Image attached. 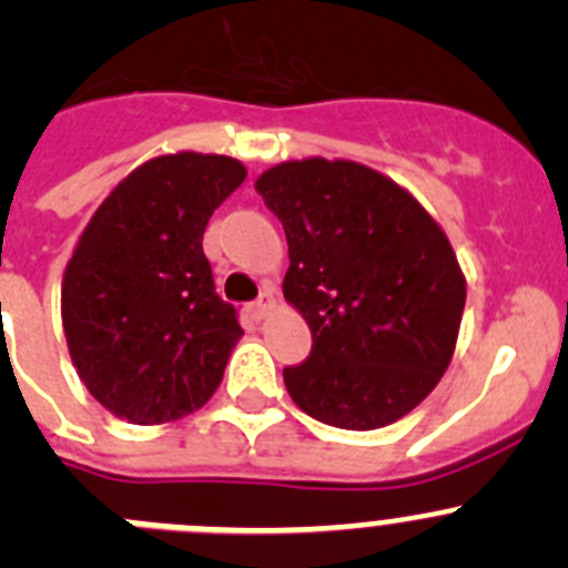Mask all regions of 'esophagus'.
Returning <instances> with one entry per match:
<instances>
[{
  "mask_svg": "<svg viewBox=\"0 0 568 568\" xmlns=\"http://www.w3.org/2000/svg\"><path fill=\"white\" fill-rule=\"evenodd\" d=\"M274 308H277V302H274V296L272 294H263L257 302H252V305H248V314H252L254 322H260V320H266V316L272 314Z\"/></svg>",
  "mask_w": 568,
  "mask_h": 568,
  "instance_id": "34e87169",
  "label": "esophagus"
}]
</instances>
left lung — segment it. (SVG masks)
<instances>
[{
  "label": "left lung",
  "instance_id": "obj_1",
  "mask_svg": "<svg viewBox=\"0 0 568 568\" xmlns=\"http://www.w3.org/2000/svg\"><path fill=\"white\" fill-rule=\"evenodd\" d=\"M283 221V294L308 322V362L285 367L305 415L373 432L420 406L448 369L465 274L443 226L406 187L349 159H294L254 182Z\"/></svg>",
  "mask_w": 568,
  "mask_h": 568
}]
</instances>
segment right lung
Listing matches in <instances>:
<instances>
[{
  "instance_id": "obj_1",
  "label": "right lung",
  "mask_w": 568,
  "mask_h": 568,
  "mask_svg": "<svg viewBox=\"0 0 568 568\" xmlns=\"http://www.w3.org/2000/svg\"><path fill=\"white\" fill-rule=\"evenodd\" d=\"M246 179L221 153L153 156L94 210L63 268L69 358L103 409L159 426L219 389L243 327L215 294L206 221Z\"/></svg>"
}]
</instances>
